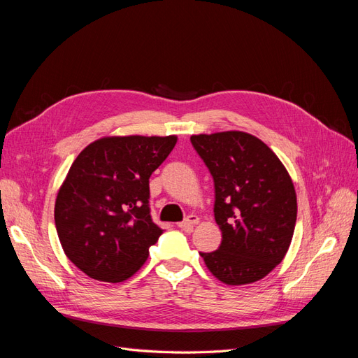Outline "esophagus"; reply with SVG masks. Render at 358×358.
<instances>
[{"instance_id": "esophagus-1", "label": "esophagus", "mask_w": 358, "mask_h": 358, "mask_svg": "<svg viewBox=\"0 0 358 358\" xmlns=\"http://www.w3.org/2000/svg\"><path fill=\"white\" fill-rule=\"evenodd\" d=\"M196 224H199V216L197 215H189L182 222H179L178 227H179V229L187 230V229H191V227L196 225Z\"/></svg>"}]
</instances>
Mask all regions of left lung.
<instances>
[{"label": "left lung", "instance_id": "1", "mask_svg": "<svg viewBox=\"0 0 358 358\" xmlns=\"http://www.w3.org/2000/svg\"><path fill=\"white\" fill-rule=\"evenodd\" d=\"M215 185V221L222 241L200 252L210 273L227 285L252 284L282 262L294 233L297 197L280 159L243 131L191 136Z\"/></svg>", "mask_w": 358, "mask_h": 358}]
</instances>
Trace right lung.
Listing matches in <instances>:
<instances>
[{"label": "right lung", "mask_w": 358, "mask_h": 358, "mask_svg": "<svg viewBox=\"0 0 358 358\" xmlns=\"http://www.w3.org/2000/svg\"><path fill=\"white\" fill-rule=\"evenodd\" d=\"M178 142L167 137H103L71 164L55 201L64 252L83 273L122 282L145 264L162 230L150 218L149 178Z\"/></svg>", "instance_id": "1"}]
</instances>
